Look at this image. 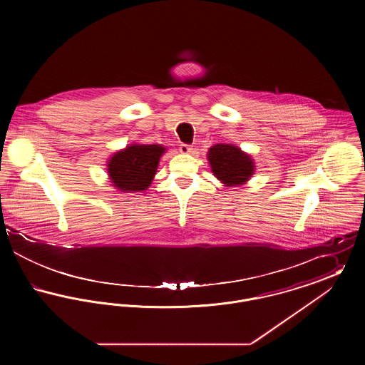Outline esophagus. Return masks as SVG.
Segmentation results:
<instances>
[{
  "mask_svg": "<svg viewBox=\"0 0 365 365\" xmlns=\"http://www.w3.org/2000/svg\"><path fill=\"white\" fill-rule=\"evenodd\" d=\"M191 150H192V148H191L190 145H186V143H182L180 146H179V152L182 153V155H189Z\"/></svg>",
  "mask_w": 365,
  "mask_h": 365,
  "instance_id": "34e87169",
  "label": "esophagus"
}]
</instances>
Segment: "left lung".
Here are the masks:
<instances>
[{"mask_svg": "<svg viewBox=\"0 0 365 365\" xmlns=\"http://www.w3.org/2000/svg\"><path fill=\"white\" fill-rule=\"evenodd\" d=\"M207 156L212 174L225 186H242L256 171L252 156L231 143L213 145Z\"/></svg>", "mask_w": 365, "mask_h": 365, "instance_id": "8db88e82", "label": "left lung"}]
</instances>
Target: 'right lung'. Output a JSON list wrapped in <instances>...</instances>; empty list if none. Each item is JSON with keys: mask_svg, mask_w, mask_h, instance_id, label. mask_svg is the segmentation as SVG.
I'll return each instance as SVG.
<instances>
[{"mask_svg": "<svg viewBox=\"0 0 365 365\" xmlns=\"http://www.w3.org/2000/svg\"><path fill=\"white\" fill-rule=\"evenodd\" d=\"M165 150L163 145L130 143L115 152L106 161V173L112 186L120 192L148 190Z\"/></svg>", "mask_w": 365, "mask_h": 365, "instance_id": "right-lung-1", "label": "right lung"}]
</instances>
